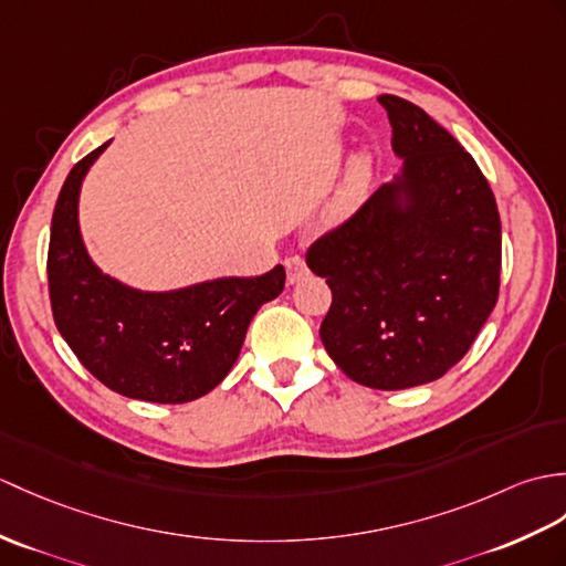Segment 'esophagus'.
I'll use <instances>...</instances> for the list:
<instances>
[{"mask_svg": "<svg viewBox=\"0 0 566 566\" xmlns=\"http://www.w3.org/2000/svg\"><path fill=\"white\" fill-rule=\"evenodd\" d=\"M284 268H286V282L289 284H294V282H298L301 277H304L306 274V262H304V258L301 255H292V258H286L284 260Z\"/></svg>", "mask_w": 566, "mask_h": 566, "instance_id": "1", "label": "esophagus"}]
</instances>
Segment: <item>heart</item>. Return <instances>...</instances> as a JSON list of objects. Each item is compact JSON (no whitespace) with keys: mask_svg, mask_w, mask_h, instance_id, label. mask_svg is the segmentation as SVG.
Instances as JSON below:
<instances>
[{"mask_svg":"<svg viewBox=\"0 0 566 566\" xmlns=\"http://www.w3.org/2000/svg\"><path fill=\"white\" fill-rule=\"evenodd\" d=\"M369 170H371L369 161H366L364 156H359V159L352 161L345 186H343V190H339L337 200H335V205L331 209L333 219H343V217L352 214L354 209L359 207L361 197L366 192V182H369Z\"/></svg>","mask_w":566,"mask_h":566,"instance_id":"b5f03b06","label":"heart"}]
</instances>
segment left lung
Instances as JSON below:
<instances>
[{
  "label": "left lung",
  "mask_w": 566,
  "mask_h": 566,
  "mask_svg": "<svg viewBox=\"0 0 566 566\" xmlns=\"http://www.w3.org/2000/svg\"><path fill=\"white\" fill-rule=\"evenodd\" d=\"M402 176L318 235L308 268L333 292L331 359L376 390L429 384L461 361L496 304L502 221L475 159L419 105L380 96Z\"/></svg>",
  "instance_id": "left-lung-1"
}]
</instances>
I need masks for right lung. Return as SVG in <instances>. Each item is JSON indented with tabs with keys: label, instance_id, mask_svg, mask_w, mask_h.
Here are the masks:
<instances>
[{
	"label": "right lung",
	"instance_id": "add662e5",
	"mask_svg": "<svg viewBox=\"0 0 566 566\" xmlns=\"http://www.w3.org/2000/svg\"><path fill=\"white\" fill-rule=\"evenodd\" d=\"M108 142L86 154L60 190L48 245L52 318L76 359L125 398L178 405L217 388L239 359L258 308L277 298L286 272L229 277L180 292L144 294L103 274L78 235L76 202L88 166Z\"/></svg>",
	"mask_w": 566,
	"mask_h": 566
}]
</instances>
